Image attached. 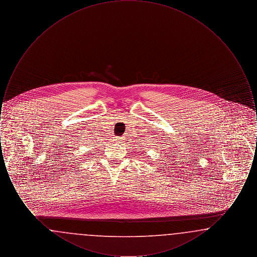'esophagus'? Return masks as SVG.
<instances>
[{
  "instance_id": "1",
  "label": "esophagus",
  "mask_w": 257,
  "mask_h": 257,
  "mask_svg": "<svg viewBox=\"0 0 257 257\" xmlns=\"http://www.w3.org/2000/svg\"><path fill=\"white\" fill-rule=\"evenodd\" d=\"M112 141L114 142V143H121L124 141V138L123 137H113L112 138Z\"/></svg>"
}]
</instances>
